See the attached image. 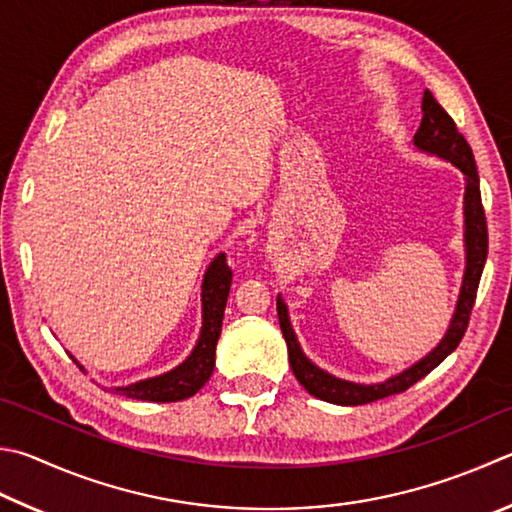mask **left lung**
I'll use <instances>...</instances> for the list:
<instances>
[{
	"instance_id": "obj_1",
	"label": "left lung",
	"mask_w": 512,
	"mask_h": 512,
	"mask_svg": "<svg viewBox=\"0 0 512 512\" xmlns=\"http://www.w3.org/2000/svg\"><path fill=\"white\" fill-rule=\"evenodd\" d=\"M414 145L418 150L430 152L441 156V159L450 161L466 174V253H468V266L466 277H463L461 295L457 302V313H454L452 324L445 338L439 342L432 353L416 362L414 367L405 369L403 374L385 380L380 385H358L347 383V380L333 378L327 371H322L313 365V362L304 356L297 338L291 329L286 315V304L277 297V315H280V327L284 333L286 347H288V362L295 378L300 380V385L311 396L320 398V401L336 403V405H365L380 401V398L403 394L405 389H410L414 383H418L423 376L430 374L434 367H439L441 362L450 356V353L459 347L463 333L468 329L472 306L477 300V288L483 273V264L488 257V224H486V210L481 203V190H479V174L475 165V156L463 134H459L457 123L452 116L445 111L436 98L425 91L423 94V120L418 132L414 134Z\"/></svg>"
}]
</instances>
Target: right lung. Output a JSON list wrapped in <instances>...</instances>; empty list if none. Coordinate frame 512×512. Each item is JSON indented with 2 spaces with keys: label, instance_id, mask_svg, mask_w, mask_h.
Masks as SVG:
<instances>
[{
  "label": "right lung",
  "instance_id": "1",
  "mask_svg": "<svg viewBox=\"0 0 512 512\" xmlns=\"http://www.w3.org/2000/svg\"><path fill=\"white\" fill-rule=\"evenodd\" d=\"M230 284L232 271L226 262V255H219L210 264L206 277H203V329L190 358L163 376L141 380V383L129 387H118L116 392L147 403H174L197 394L208 383L212 369H215V349L221 336V322H224Z\"/></svg>",
  "mask_w": 512,
  "mask_h": 512
}]
</instances>
